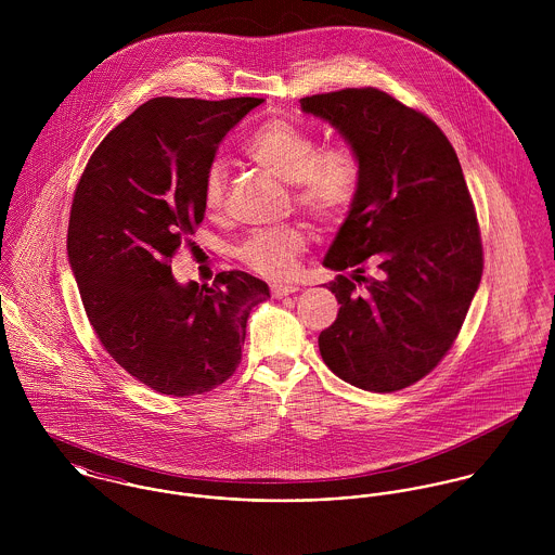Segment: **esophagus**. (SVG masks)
<instances>
[{"instance_id": "obj_1", "label": "esophagus", "mask_w": 555, "mask_h": 555, "mask_svg": "<svg viewBox=\"0 0 555 555\" xmlns=\"http://www.w3.org/2000/svg\"><path fill=\"white\" fill-rule=\"evenodd\" d=\"M299 288L297 286H293V284H273L271 286V295L275 297V299H284V297H288V295H293V293H297Z\"/></svg>"}]
</instances>
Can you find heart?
Returning <instances> with one entry per match:
<instances>
[{
  "instance_id": "obj_1",
  "label": "heart",
  "mask_w": 555,
  "mask_h": 555,
  "mask_svg": "<svg viewBox=\"0 0 555 555\" xmlns=\"http://www.w3.org/2000/svg\"><path fill=\"white\" fill-rule=\"evenodd\" d=\"M243 154L273 177L293 183L297 205L322 222L341 218L361 185V158L354 147L333 143L320 150L310 130L288 119H269L258 126L243 143ZM222 196V168L211 166L203 190L205 207L218 209ZM306 245L308 237L301 227H278L245 238L238 258L251 271L280 280L295 271L297 256Z\"/></svg>"
}]
</instances>
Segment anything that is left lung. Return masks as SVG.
Returning a JSON list of instances; mask_svg holds the SVG:
<instances>
[{
	"mask_svg": "<svg viewBox=\"0 0 555 555\" xmlns=\"http://www.w3.org/2000/svg\"><path fill=\"white\" fill-rule=\"evenodd\" d=\"M301 111L361 158L359 192L322 260L339 271L326 286L339 312L318 337L322 361L363 391H399L449 352L480 284L482 247L462 164L429 117L374 87L310 95Z\"/></svg>",
	"mask_w": 555,
	"mask_h": 555,
	"instance_id": "obj_1",
	"label": "left lung"
}]
</instances>
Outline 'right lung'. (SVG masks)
Returning <instances> with one entry per match:
<instances>
[{"label":"right lung","instance_id":"right-lung-1","mask_svg":"<svg viewBox=\"0 0 555 555\" xmlns=\"http://www.w3.org/2000/svg\"><path fill=\"white\" fill-rule=\"evenodd\" d=\"M262 98H154L98 145L77 185L68 260L104 350L162 396H201L241 363L251 308L269 286L224 271L181 284L170 258L205 218L218 145Z\"/></svg>","mask_w":555,"mask_h":555}]
</instances>
